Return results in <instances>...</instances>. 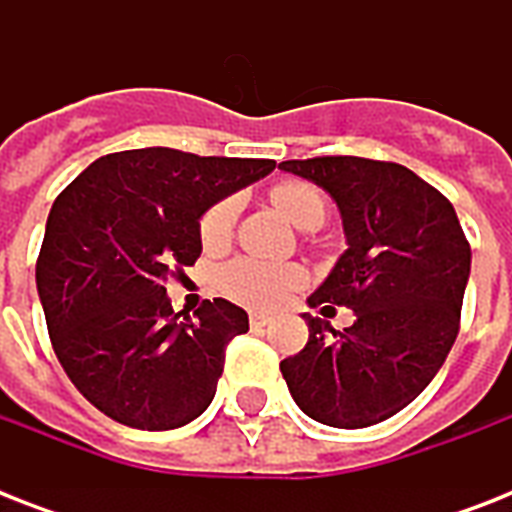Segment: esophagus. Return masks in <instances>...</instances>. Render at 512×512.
Instances as JSON below:
<instances>
[{
  "mask_svg": "<svg viewBox=\"0 0 512 512\" xmlns=\"http://www.w3.org/2000/svg\"><path fill=\"white\" fill-rule=\"evenodd\" d=\"M271 324V316H265V313H252L249 316V327L252 329H265Z\"/></svg>",
  "mask_w": 512,
  "mask_h": 512,
  "instance_id": "esophagus-1",
  "label": "esophagus"
}]
</instances>
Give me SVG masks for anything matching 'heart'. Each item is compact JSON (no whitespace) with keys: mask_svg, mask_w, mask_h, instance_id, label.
Returning <instances> with one entry per match:
<instances>
[{"mask_svg":"<svg viewBox=\"0 0 512 512\" xmlns=\"http://www.w3.org/2000/svg\"><path fill=\"white\" fill-rule=\"evenodd\" d=\"M273 207L287 217L289 223L311 231L319 228L327 217V199L313 183L305 180H284L271 188ZM233 220H236V204L220 201L209 209L201 220V244L207 249L223 247L231 239ZM303 284V273L295 265H271L257 263L249 257L233 260L220 273V287L231 300L257 311H268L284 300V297Z\"/></svg>","mask_w":512,"mask_h":512,"instance_id":"heart-1","label":"heart"}]
</instances>
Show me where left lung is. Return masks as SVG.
<instances>
[{
    "label": "left lung",
    "mask_w": 512,
    "mask_h": 512,
    "mask_svg": "<svg viewBox=\"0 0 512 512\" xmlns=\"http://www.w3.org/2000/svg\"><path fill=\"white\" fill-rule=\"evenodd\" d=\"M279 170L335 199L348 249L311 297L356 321L335 332L303 313L308 342L281 361L295 404L329 428H369L428 388L460 332L470 244L444 193L401 164L316 156Z\"/></svg>",
    "instance_id": "8db88e82"
}]
</instances>
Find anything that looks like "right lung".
Segmentation results:
<instances>
[{
    "instance_id": "obj_1",
    "label": "right lung",
    "mask_w": 512,
    "mask_h": 512,
    "mask_svg": "<svg viewBox=\"0 0 512 512\" xmlns=\"http://www.w3.org/2000/svg\"><path fill=\"white\" fill-rule=\"evenodd\" d=\"M273 167L135 148L100 156L55 199L36 289L68 380L111 420L172 430L212 404L247 311L215 297L180 319L164 284L199 260L201 215Z\"/></svg>"
}]
</instances>
